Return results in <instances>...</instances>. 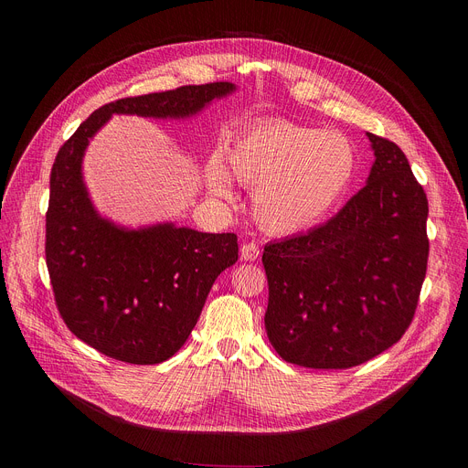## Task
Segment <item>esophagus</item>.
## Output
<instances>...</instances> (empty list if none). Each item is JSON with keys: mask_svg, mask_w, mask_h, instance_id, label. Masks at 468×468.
I'll return each mask as SVG.
<instances>
[{"mask_svg": "<svg viewBox=\"0 0 468 468\" xmlns=\"http://www.w3.org/2000/svg\"><path fill=\"white\" fill-rule=\"evenodd\" d=\"M260 256V247L256 242H244L240 247V258L244 261H254Z\"/></svg>", "mask_w": 468, "mask_h": 468, "instance_id": "34e87169", "label": "esophagus"}]
</instances>
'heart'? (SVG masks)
Returning a JSON list of instances; mask_svg holds the SVG:
<instances>
[{"mask_svg":"<svg viewBox=\"0 0 468 468\" xmlns=\"http://www.w3.org/2000/svg\"><path fill=\"white\" fill-rule=\"evenodd\" d=\"M226 166L237 182L254 187L252 212L263 231L296 235L324 219L346 195L356 152L341 133L269 119L233 140ZM207 184L216 197H231V182L218 163Z\"/></svg>","mask_w":468,"mask_h":468,"instance_id":"1","label":"heart"}]
</instances>
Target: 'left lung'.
Instances as JSON below:
<instances>
[{
  "label": "left lung",
  "mask_w": 468,
  "mask_h": 468,
  "mask_svg": "<svg viewBox=\"0 0 468 468\" xmlns=\"http://www.w3.org/2000/svg\"><path fill=\"white\" fill-rule=\"evenodd\" d=\"M367 184L326 224L269 242L265 330L290 364L346 370L378 356L413 321L427 275L429 201L400 147L366 133Z\"/></svg>",
  "instance_id": "1"
}]
</instances>
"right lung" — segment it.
Here are the masks:
<instances>
[{
    "label": "right lung",
    "mask_w": 468,
    "mask_h": 468,
    "mask_svg": "<svg viewBox=\"0 0 468 468\" xmlns=\"http://www.w3.org/2000/svg\"><path fill=\"white\" fill-rule=\"evenodd\" d=\"M233 90V83L216 81L121 98L90 113L58 150L45 260L62 321L98 353L140 366L178 353L214 281L237 261L239 244L235 233L175 224L125 229L98 216L81 175L89 140L113 113L180 119Z\"/></svg>",
    "instance_id": "1"
}]
</instances>
